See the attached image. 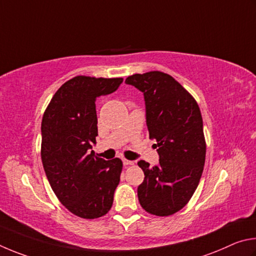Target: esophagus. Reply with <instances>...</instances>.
<instances>
[{
    "instance_id": "esophagus-1",
    "label": "esophagus",
    "mask_w": 256,
    "mask_h": 256,
    "mask_svg": "<svg viewBox=\"0 0 256 256\" xmlns=\"http://www.w3.org/2000/svg\"><path fill=\"white\" fill-rule=\"evenodd\" d=\"M122 163L124 166H128V165H134L132 160H122Z\"/></svg>"
}]
</instances>
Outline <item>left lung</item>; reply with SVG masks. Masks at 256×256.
<instances>
[{
    "label": "left lung",
    "mask_w": 256,
    "mask_h": 256,
    "mask_svg": "<svg viewBox=\"0 0 256 256\" xmlns=\"http://www.w3.org/2000/svg\"><path fill=\"white\" fill-rule=\"evenodd\" d=\"M144 94L146 124L155 140L160 163L138 166L145 178L138 200L147 212L170 216L189 202L202 176L206 140L202 116L194 96L171 75L154 70L126 78Z\"/></svg>",
    "instance_id": "obj_1"
}]
</instances>
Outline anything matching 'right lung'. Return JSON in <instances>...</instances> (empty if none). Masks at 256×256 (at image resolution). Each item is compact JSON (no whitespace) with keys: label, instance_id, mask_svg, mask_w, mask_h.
Wrapping results in <instances>:
<instances>
[{"label":"right lung","instance_id":"add662e5","mask_svg":"<svg viewBox=\"0 0 256 256\" xmlns=\"http://www.w3.org/2000/svg\"><path fill=\"white\" fill-rule=\"evenodd\" d=\"M124 78L75 76L54 94L42 121V160L58 200L84 219L104 216L112 207L122 162L94 158L96 98L114 92Z\"/></svg>","mask_w":256,"mask_h":256}]
</instances>
